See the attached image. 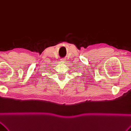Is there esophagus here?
Instances as JSON below:
<instances>
[{
	"label": "esophagus",
	"instance_id": "esophagus-1",
	"mask_svg": "<svg viewBox=\"0 0 131 131\" xmlns=\"http://www.w3.org/2000/svg\"><path fill=\"white\" fill-rule=\"evenodd\" d=\"M61 60L63 62H65V61H66L65 59H61Z\"/></svg>",
	"mask_w": 131,
	"mask_h": 131
}]
</instances>
